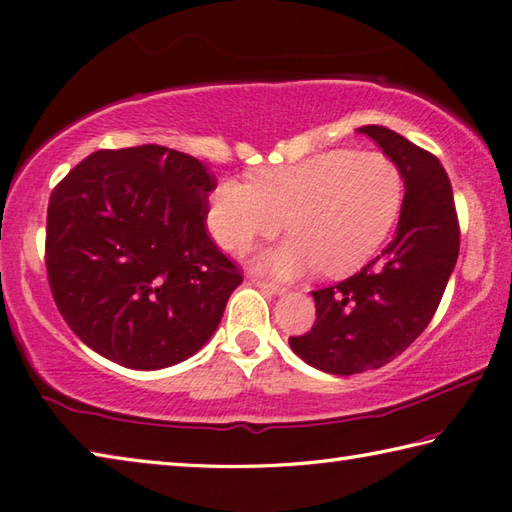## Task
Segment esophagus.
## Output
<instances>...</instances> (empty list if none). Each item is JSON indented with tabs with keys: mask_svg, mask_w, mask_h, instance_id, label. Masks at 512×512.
Returning <instances> with one entry per match:
<instances>
[{
	"mask_svg": "<svg viewBox=\"0 0 512 512\" xmlns=\"http://www.w3.org/2000/svg\"><path fill=\"white\" fill-rule=\"evenodd\" d=\"M253 282H255L259 288H264L266 293H270V295H277V293H282V290H284L277 282H268V279H264V277H253Z\"/></svg>",
	"mask_w": 512,
	"mask_h": 512,
	"instance_id": "esophagus-1",
	"label": "esophagus"
}]
</instances>
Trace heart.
<instances>
[{
    "mask_svg": "<svg viewBox=\"0 0 512 512\" xmlns=\"http://www.w3.org/2000/svg\"><path fill=\"white\" fill-rule=\"evenodd\" d=\"M404 202V177L382 153L328 150L297 164L268 168L253 184L224 182L208 206L219 246L244 250L284 226L290 242L268 253L275 273L315 266L326 275L362 268L393 230Z\"/></svg>",
    "mask_w": 512,
    "mask_h": 512,
    "instance_id": "1",
    "label": "heart"
}]
</instances>
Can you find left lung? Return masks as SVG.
<instances>
[{"instance_id": "obj_1", "label": "left lung", "mask_w": 512, "mask_h": 512, "mask_svg": "<svg viewBox=\"0 0 512 512\" xmlns=\"http://www.w3.org/2000/svg\"><path fill=\"white\" fill-rule=\"evenodd\" d=\"M357 130L397 164L406 193L393 242L353 277L313 290V328L288 337L295 355L333 375L402 355L433 319L459 255L453 186L439 159L384 126Z\"/></svg>"}]
</instances>
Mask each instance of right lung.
I'll return each mask as SVG.
<instances>
[{
	"label": "right lung",
	"mask_w": 512,
	"mask_h": 512,
	"mask_svg": "<svg viewBox=\"0 0 512 512\" xmlns=\"http://www.w3.org/2000/svg\"><path fill=\"white\" fill-rule=\"evenodd\" d=\"M210 170L146 144L97 150L59 182L46 213V275L59 313L126 368L184 362L222 322L244 273L208 235Z\"/></svg>",
	"instance_id": "right-lung-1"
}]
</instances>
